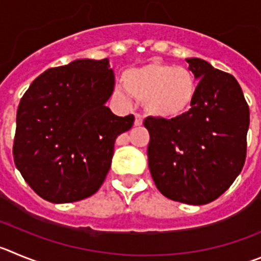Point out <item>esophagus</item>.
<instances>
[{"label":"esophagus","mask_w":261,"mask_h":261,"mask_svg":"<svg viewBox=\"0 0 261 261\" xmlns=\"http://www.w3.org/2000/svg\"><path fill=\"white\" fill-rule=\"evenodd\" d=\"M143 125V116L139 113H135V126Z\"/></svg>","instance_id":"1"}]
</instances>
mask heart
<instances>
[{"instance_id":"heart-1","label":"heart","mask_w":261,"mask_h":261,"mask_svg":"<svg viewBox=\"0 0 261 261\" xmlns=\"http://www.w3.org/2000/svg\"><path fill=\"white\" fill-rule=\"evenodd\" d=\"M122 84L126 91L116 87V98L128 102L127 93H130L143 101L147 113L163 119H174L186 114L196 100L199 88L191 70L160 61L125 71Z\"/></svg>"}]
</instances>
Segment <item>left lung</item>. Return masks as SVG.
I'll use <instances>...</instances> for the list:
<instances>
[{
  "label": "left lung",
  "instance_id": "8db88e82",
  "mask_svg": "<svg viewBox=\"0 0 261 261\" xmlns=\"http://www.w3.org/2000/svg\"><path fill=\"white\" fill-rule=\"evenodd\" d=\"M198 96L174 119L148 117V165L159 191L201 205L221 196L245 165L250 109L233 75L200 58H187Z\"/></svg>",
  "mask_w": 261,
  "mask_h": 261
}]
</instances>
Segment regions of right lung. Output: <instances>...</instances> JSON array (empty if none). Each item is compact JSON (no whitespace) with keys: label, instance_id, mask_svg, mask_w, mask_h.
Returning a JSON list of instances; mask_svg holds the SVG:
<instances>
[{"label":"right lung","instance_id":"obj_1","mask_svg":"<svg viewBox=\"0 0 261 261\" xmlns=\"http://www.w3.org/2000/svg\"><path fill=\"white\" fill-rule=\"evenodd\" d=\"M113 90V70L104 58L46 70L25 91L16 112L13 156L40 198L72 203L101 187L117 136L135 119L105 107Z\"/></svg>","mask_w":261,"mask_h":261}]
</instances>
